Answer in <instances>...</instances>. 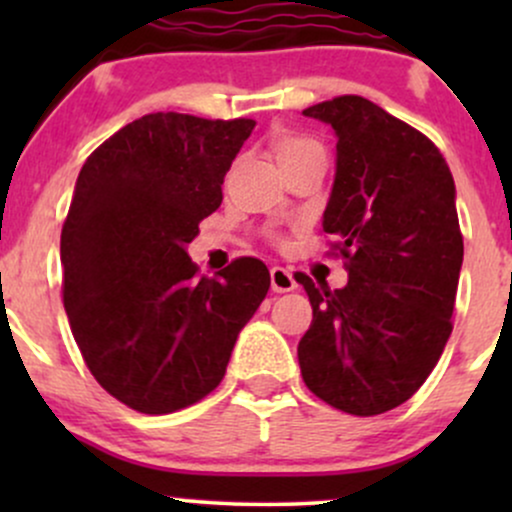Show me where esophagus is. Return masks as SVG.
<instances>
[{"label": "esophagus", "instance_id": "obj_1", "mask_svg": "<svg viewBox=\"0 0 512 512\" xmlns=\"http://www.w3.org/2000/svg\"><path fill=\"white\" fill-rule=\"evenodd\" d=\"M269 279H272V291L274 293H289V291L296 289V279H293V274L284 267L269 269Z\"/></svg>", "mask_w": 512, "mask_h": 512}]
</instances>
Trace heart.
<instances>
[{
  "label": "heart",
  "instance_id": "obj_1",
  "mask_svg": "<svg viewBox=\"0 0 512 512\" xmlns=\"http://www.w3.org/2000/svg\"><path fill=\"white\" fill-rule=\"evenodd\" d=\"M317 149H320V144L313 142V139L286 137L276 144V158H279V163H281V161H286V158L308 154V151H317Z\"/></svg>",
  "mask_w": 512,
  "mask_h": 512
}]
</instances>
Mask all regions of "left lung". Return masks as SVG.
<instances>
[{
  "mask_svg": "<svg viewBox=\"0 0 512 512\" xmlns=\"http://www.w3.org/2000/svg\"><path fill=\"white\" fill-rule=\"evenodd\" d=\"M337 134L322 231L349 281L330 291L298 274L313 305L298 342L308 390L334 409L399 407L436 368L452 332L462 233L455 180L431 139L361 96L303 110Z\"/></svg>",
  "mask_w": 512,
  "mask_h": 512,
  "instance_id": "obj_1",
  "label": "left lung"
}]
</instances>
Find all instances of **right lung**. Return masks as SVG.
Returning a JSON list of instances; mask_svg holds the SVG:
<instances>
[{
    "instance_id": "obj_1",
    "label": "right lung",
    "mask_w": 512,
    "mask_h": 512,
    "mask_svg": "<svg viewBox=\"0 0 512 512\" xmlns=\"http://www.w3.org/2000/svg\"><path fill=\"white\" fill-rule=\"evenodd\" d=\"M255 120L151 113L86 158L62 226L64 310L88 370L142 414L207 397L269 269L240 257L197 276L187 245L221 207V185Z\"/></svg>"
}]
</instances>
